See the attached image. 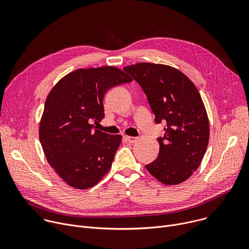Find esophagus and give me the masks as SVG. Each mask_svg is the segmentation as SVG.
<instances>
[{
	"mask_svg": "<svg viewBox=\"0 0 249 249\" xmlns=\"http://www.w3.org/2000/svg\"><path fill=\"white\" fill-rule=\"evenodd\" d=\"M126 139V141H128L129 143H135V142L138 141L137 137H131V136H125L124 137Z\"/></svg>",
	"mask_w": 249,
	"mask_h": 249,
	"instance_id": "1",
	"label": "esophagus"
}]
</instances>
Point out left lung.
<instances>
[{
	"instance_id": "8db88e82",
	"label": "left lung",
	"mask_w": 249,
	"mask_h": 249,
	"mask_svg": "<svg viewBox=\"0 0 249 249\" xmlns=\"http://www.w3.org/2000/svg\"><path fill=\"white\" fill-rule=\"evenodd\" d=\"M143 89L156 123H165L158 138L159 157L147 170L163 184L185 181L199 167L209 143L210 126L205 105L195 85L179 70L153 63L123 69Z\"/></svg>"
}]
</instances>
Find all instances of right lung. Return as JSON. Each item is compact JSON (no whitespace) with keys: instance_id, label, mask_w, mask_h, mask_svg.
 I'll list each match as a JSON object with an SVG mask.
<instances>
[{"instance_id":"obj_1","label":"right lung","mask_w":249,"mask_h":249,"mask_svg":"<svg viewBox=\"0 0 249 249\" xmlns=\"http://www.w3.org/2000/svg\"><path fill=\"white\" fill-rule=\"evenodd\" d=\"M129 82L131 77L116 67L78 69L49 92L39 139L47 161L70 186L90 188L110 169L122 136L93 130L92 123L104 117L106 91Z\"/></svg>"}]
</instances>
